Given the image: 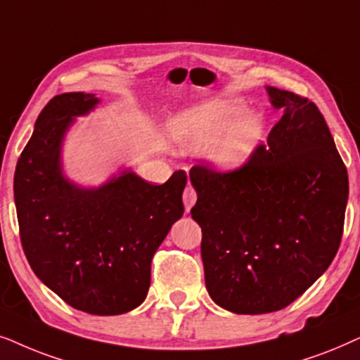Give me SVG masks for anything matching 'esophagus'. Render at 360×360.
<instances>
[{"label": "esophagus", "mask_w": 360, "mask_h": 360, "mask_svg": "<svg viewBox=\"0 0 360 360\" xmlns=\"http://www.w3.org/2000/svg\"><path fill=\"white\" fill-rule=\"evenodd\" d=\"M183 200H184V207H186V212H189L191 207L195 204V200H198V193H195L193 186H188V188L184 189L183 193Z\"/></svg>", "instance_id": "1"}]
</instances>
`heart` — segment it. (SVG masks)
<instances>
[{
	"mask_svg": "<svg viewBox=\"0 0 360 360\" xmlns=\"http://www.w3.org/2000/svg\"><path fill=\"white\" fill-rule=\"evenodd\" d=\"M243 110L242 100H215L177 120L174 135L191 150L209 148V161L219 169H238L250 160L265 131L262 117L242 115Z\"/></svg>",
	"mask_w": 360,
	"mask_h": 360,
	"instance_id": "b5f03b06",
	"label": "heart"
}]
</instances>
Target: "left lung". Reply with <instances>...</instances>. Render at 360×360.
<instances>
[{
	"label": "left lung",
	"mask_w": 360,
	"mask_h": 360,
	"mask_svg": "<svg viewBox=\"0 0 360 360\" xmlns=\"http://www.w3.org/2000/svg\"><path fill=\"white\" fill-rule=\"evenodd\" d=\"M266 92L283 113L266 145L238 169L189 172L205 288L237 314L283 309L328 270L349 198L347 169L318 107L288 90Z\"/></svg>",
	"instance_id": "1"
}]
</instances>
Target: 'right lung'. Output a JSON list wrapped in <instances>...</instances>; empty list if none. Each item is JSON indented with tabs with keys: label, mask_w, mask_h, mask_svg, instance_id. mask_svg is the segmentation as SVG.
Wrapping results in <instances>:
<instances>
[{
	"label": "right lung",
	"mask_w": 360,
	"mask_h": 360,
	"mask_svg": "<svg viewBox=\"0 0 360 360\" xmlns=\"http://www.w3.org/2000/svg\"><path fill=\"white\" fill-rule=\"evenodd\" d=\"M100 100L56 95L36 120L14 172L19 236L36 276L72 308L115 316L145 301L151 260L184 214V171L155 186L122 171L98 188H80L62 172V141L74 117Z\"/></svg>",
	"instance_id": "1"
}]
</instances>
